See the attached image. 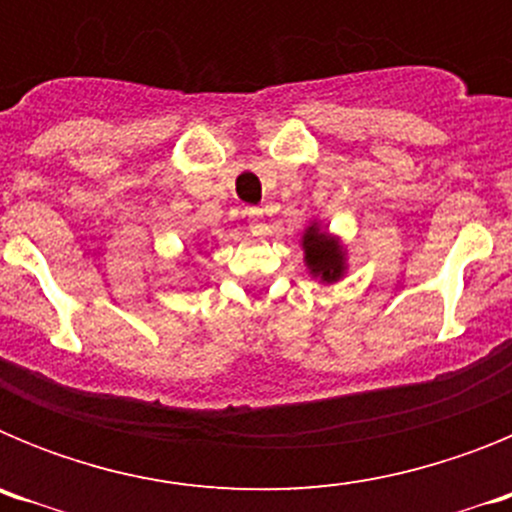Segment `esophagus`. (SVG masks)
<instances>
[{
    "label": "esophagus",
    "instance_id": "obj_1",
    "mask_svg": "<svg viewBox=\"0 0 512 512\" xmlns=\"http://www.w3.org/2000/svg\"><path fill=\"white\" fill-rule=\"evenodd\" d=\"M246 220H248V228H251V233L261 235L266 230V217L261 210H248Z\"/></svg>",
    "mask_w": 512,
    "mask_h": 512
}]
</instances>
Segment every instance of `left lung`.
I'll return each mask as SVG.
<instances>
[{
  "instance_id": "8db88e82",
  "label": "left lung",
  "mask_w": 512,
  "mask_h": 512,
  "mask_svg": "<svg viewBox=\"0 0 512 512\" xmlns=\"http://www.w3.org/2000/svg\"><path fill=\"white\" fill-rule=\"evenodd\" d=\"M302 251L310 277L320 279L323 284L341 282L348 266L346 248L338 235H330L328 228L320 223H310L302 233Z\"/></svg>"
}]
</instances>
